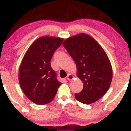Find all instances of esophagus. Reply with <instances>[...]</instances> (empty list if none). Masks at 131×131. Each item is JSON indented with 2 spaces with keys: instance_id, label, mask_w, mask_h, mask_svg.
<instances>
[{
  "instance_id": "esophagus-1",
  "label": "esophagus",
  "mask_w": 131,
  "mask_h": 131,
  "mask_svg": "<svg viewBox=\"0 0 131 131\" xmlns=\"http://www.w3.org/2000/svg\"><path fill=\"white\" fill-rule=\"evenodd\" d=\"M73 79H74V76H73L72 75H71V74H69L68 75H67V79L68 80V81H71V80H72Z\"/></svg>"
}]
</instances>
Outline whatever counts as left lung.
Returning <instances> with one entry per match:
<instances>
[{
  "label": "left lung",
  "instance_id": "8db88e82",
  "mask_svg": "<svg viewBox=\"0 0 131 131\" xmlns=\"http://www.w3.org/2000/svg\"><path fill=\"white\" fill-rule=\"evenodd\" d=\"M63 46L75 62L84 84L82 91L75 94V99L85 104L95 102L106 93L112 81L107 56L93 38L83 33L66 39Z\"/></svg>",
  "mask_w": 131,
  "mask_h": 131
}]
</instances>
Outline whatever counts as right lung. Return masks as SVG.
Returning <instances> with one entry per match:
<instances>
[{
  "label": "right lung",
  "mask_w": 131,
  "mask_h": 131,
  "mask_svg": "<svg viewBox=\"0 0 131 131\" xmlns=\"http://www.w3.org/2000/svg\"><path fill=\"white\" fill-rule=\"evenodd\" d=\"M62 42L60 38H39L30 46L22 60L19 84L25 95L36 104L51 102L61 85L51 67L50 60Z\"/></svg>",
  "instance_id": "obj_1"
}]
</instances>
